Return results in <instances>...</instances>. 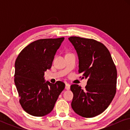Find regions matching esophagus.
Masks as SVG:
<instances>
[{
	"label": "esophagus",
	"mask_w": 130,
	"mask_h": 130,
	"mask_svg": "<svg viewBox=\"0 0 130 130\" xmlns=\"http://www.w3.org/2000/svg\"><path fill=\"white\" fill-rule=\"evenodd\" d=\"M65 88H66V89L69 90L70 89V85L69 84V83H66V84Z\"/></svg>",
	"instance_id": "obj_1"
}]
</instances>
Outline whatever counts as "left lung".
Listing matches in <instances>:
<instances>
[{"label": "left lung", "mask_w": 130, "mask_h": 130, "mask_svg": "<svg viewBox=\"0 0 130 130\" xmlns=\"http://www.w3.org/2000/svg\"><path fill=\"white\" fill-rule=\"evenodd\" d=\"M79 58V73L88 79L85 90L72 85V109L80 116L92 118L102 113L116 93L117 72L109 50L93 39L69 38Z\"/></svg>", "instance_id": "left-lung-1"}]
</instances>
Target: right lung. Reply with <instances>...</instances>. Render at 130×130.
I'll return each mask as SVG.
<instances>
[{"instance_id":"right-lung-1","label":"right lung","mask_w":130,"mask_h":130,"mask_svg":"<svg viewBox=\"0 0 130 130\" xmlns=\"http://www.w3.org/2000/svg\"><path fill=\"white\" fill-rule=\"evenodd\" d=\"M64 38L41 39L21 51L15 63V84L19 103L26 112L35 117L48 114L54 108L65 84H53L44 79V72L51 68L54 56Z\"/></svg>"}]
</instances>
